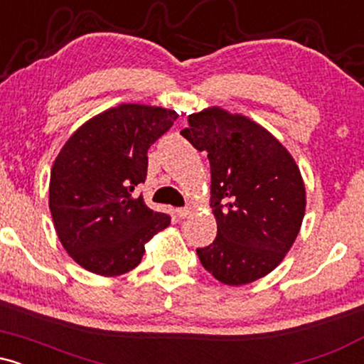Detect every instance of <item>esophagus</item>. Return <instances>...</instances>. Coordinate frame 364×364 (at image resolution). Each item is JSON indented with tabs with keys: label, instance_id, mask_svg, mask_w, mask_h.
<instances>
[{
	"label": "esophagus",
	"instance_id": "obj_1",
	"mask_svg": "<svg viewBox=\"0 0 364 364\" xmlns=\"http://www.w3.org/2000/svg\"><path fill=\"white\" fill-rule=\"evenodd\" d=\"M176 215L179 217V219H188V217L191 215V208H188V207L176 208Z\"/></svg>",
	"mask_w": 364,
	"mask_h": 364
}]
</instances>
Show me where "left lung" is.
<instances>
[{
	"mask_svg": "<svg viewBox=\"0 0 364 364\" xmlns=\"http://www.w3.org/2000/svg\"><path fill=\"white\" fill-rule=\"evenodd\" d=\"M181 135L210 162L214 243L196 250L203 269L228 286L270 274L301 228L306 193L294 159L272 133L241 114L208 107Z\"/></svg>",
	"mask_w": 364,
	"mask_h": 364,
	"instance_id": "left-lung-1",
	"label": "left lung"
}]
</instances>
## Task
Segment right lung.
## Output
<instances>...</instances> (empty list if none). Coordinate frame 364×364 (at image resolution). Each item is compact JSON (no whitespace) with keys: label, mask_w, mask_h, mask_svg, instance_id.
<instances>
[{"label":"right lung","mask_w":364,"mask_h":364,"mask_svg":"<svg viewBox=\"0 0 364 364\" xmlns=\"http://www.w3.org/2000/svg\"><path fill=\"white\" fill-rule=\"evenodd\" d=\"M176 111L119 104L94 116L58 154L49 208L63 248L89 272L114 277L141 262L145 243L171 224L133 195L147 178L150 145L176 121Z\"/></svg>","instance_id":"right-lung-1"}]
</instances>
